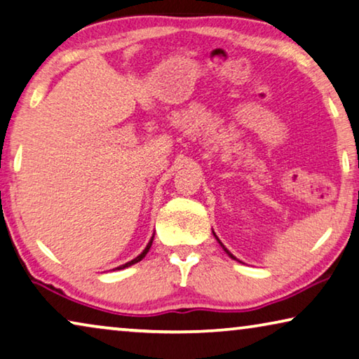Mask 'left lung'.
<instances>
[{"instance_id":"left-lung-1","label":"left lung","mask_w":359,"mask_h":359,"mask_svg":"<svg viewBox=\"0 0 359 359\" xmlns=\"http://www.w3.org/2000/svg\"><path fill=\"white\" fill-rule=\"evenodd\" d=\"M212 233H214V232H212ZM214 237H216V233H214ZM216 240H217V242H219V243H221V247H222V248H224V251H226V253H227V255H229V256H231V258H232V259H237V258H235V256H233V255H232V253H231V251H229V250H227V248H226V247H224V245H222V242H221V240H219V238H217V237H216ZM237 261H238V259H237Z\"/></svg>"}]
</instances>
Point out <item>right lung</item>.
Wrapping results in <instances>:
<instances>
[{
    "mask_svg": "<svg viewBox=\"0 0 359 359\" xmlns=\"http://www.w3.org/2000/svg\"><path fill=\"white\" fill-rule=\"evenodd\" d=\"M153 237H154V235H153ZM153 237H151V240H149V242H148V245H147V248H145V250H143V251H142V253H140V255H138L135 259L128 261V263H126V264H122V266H119V267H117V269H126V267H128V266H132V264H135V263H138V261H142L143 258H145V256H147V253H148V251H149V248H151V243H153Z\"/></svg>",
    "mask_w": 359,
    "mask_h": 359,
    "instance_id": "right-lung-1",
    "label": "right lung"
}]
</instances>
